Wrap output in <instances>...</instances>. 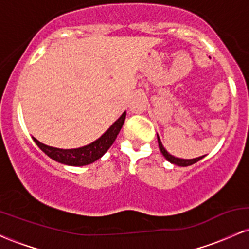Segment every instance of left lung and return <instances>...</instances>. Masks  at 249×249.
Listing matches in <instances>:
<instances>
[{
    "label": "left lung",
    "mask_w": 249,
    "mask_h": 249,
    "mask_svg": "<svg viewBox=\"0 0 249 249\" xmlns=\"http://www.w3.org/2000/svg\"><path fill=\"white\" fill-rule=\"evenodd\" d=\"M158 144H159V150H160V152L162 153V156H164L168 161L172 162V164L178 165V166H190V165H193L194 162L199 161L200 159L204 158V156L199 157V158H194V159H180V158H176V157L171 156V154L168 153L166 150H165L164 146H162L160 139H159V137H158Z\"/></svg>",
    "instance_id": "8db88e82"
}]
</instances>
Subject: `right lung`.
<instances>
[{
	"mask_svg": "<svg viewBox=\"0 0 249 249\" xmlns=\"http://www.w3.org/2000/svg\"><path fill=\"white\" fill-rule=\"evenodd\" d=\"M125 117H126V112L123 113V115L111 125V127L108 128L107 132L103 134L101 138L97 139L96 142H91V144L87 145V146H83L79 148L63 150V148L51 147L48 146V145L42 144V142H39L36 138H34V137L33 139L34 142H36L37 146L41 148L48 157L53 159V160L62 162V164L65 165H71V166H83V165H88L96 161L97 159L101 158L103 154L111 147V145H112L113 142L116 141L123 124H124Z\"/></svg>",
	"mask_w": 249,
	"mask_h": 249,
	"instance_id": "1",
	"label": "right lung"
}]
</instances>
